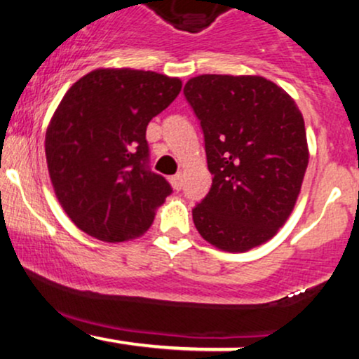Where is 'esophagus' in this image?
Wrapping results in <instances>:
<instances>
[{"label": "esophagus", "instance_id": "esophagus-1", "mask_svg": "<svg viewBox=\"0 0 359 359\" xmlns=\"http://www.w3.org/2000/svg\"><path fill=\"white\" fill-rule=\"evenodd\" d=\"M170 184L175 191H180V189H182V175L177 174L174 177H170Z\"/></svg>", "mask_w": 359, "mask_h": 359}]
</instances>
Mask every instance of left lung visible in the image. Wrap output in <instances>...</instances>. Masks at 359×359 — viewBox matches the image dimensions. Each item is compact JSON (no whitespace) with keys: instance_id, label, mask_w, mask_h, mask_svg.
Returning a JSON list of instances; mask_svg holds the SVG:
<instances>
[{"instance_id":"obj_1","label":"left lung","mask_w":359,"mask_h":359,"mask_svg":"<svg viewBox=\"0 0 359 359\" xmlns=\"http://www.w3.org/2000/svg\"><path fill=\"white\" fill-rule=\"evenodd\" d=\"M185 100L201 121L212 185L192 209L197 231L222 251L263 245L294 211L309 163L295 101L259 76L192 77Z\"/></svg>"}]
</instances>
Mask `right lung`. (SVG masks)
<instances>
[{
	"instance_id": "right-lung-1",
	"label": "right lung",
	"mask_w": 359,
	"mask_h": 359,
	"mask_svg": "<svg viewBox=\"0 0 359 359\" xmlns=\"http://www.w3.org/2000/svg\"><path fill=\"white\" fill-rule=\"evenodd\" d=\"M182 81L151 71L96 69L62 97L45 135L57 199L89 236H142L170 184L148 167L147 126L179 96Z\"/></svg>"
}]
</instances>
